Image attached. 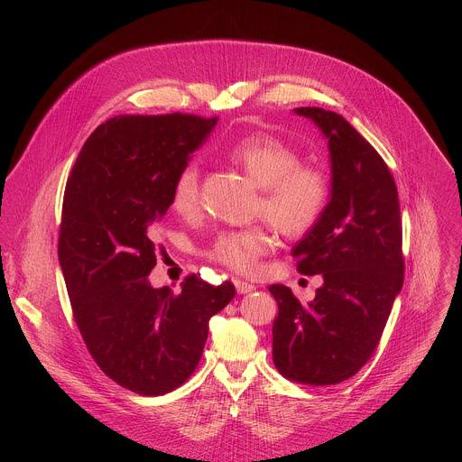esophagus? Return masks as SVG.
<instances>
[{"instance_id": "1", "label": "esophagus", "mask_w": 462, "mask_h": 462, "mask_svg": "<svg viewBox=\"0 0 462 462\" xmlns=\"http://www.w3.org/2000/svg\"><path fill=\"white\" fill-rule=\"evenodd\" d=\"M233 282H235L238 293H251V291L256 290L254 284H251V282H247V281H242V279H235Z\"/></svg>"}]
</instances>
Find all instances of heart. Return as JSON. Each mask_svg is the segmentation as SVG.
Here are the masks:
<instances>
[{"mask_svg":"<svg viewBox=\"0 0 462 462\" xmlns=\"http://www.w3.org/2000/svg\"><path fill=\"white\" fill-rule=\"evenodd\" d=\"M262 190L258 213L286 238L310 233L329 204L328 172L315 163H302L297 147L272 133H251L236 140L227 151ZM171 208L183 218L200 211V172L198 163H185L171 185ZM272 236L263 226L224 231L209 249V258L227 268L249 273L270 249Z\"/></svg>","mask_w":462,"mask_h":462,"instance_id":"obj_1","label":"heart"}]
</instances>
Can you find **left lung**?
Segmentation results:
<instances>
[{"mask_svg": "<svg viewBox=\"0 0 462 462\" xmlns=\"http://www.w3.org/2000/svg\"><path fill=\"white\" fill-rule=\"evenodd\" d=\"M295 114L329 140V204L291 249L297 270L322 273L324 286L308 306L288 286L268 288L279 306L272 356L286 379L329 386L356 375L372 357L402 290L400 204L386 162L341 116L317 106Z\"/></svg>", "mask_w": 462, "mask_h": 462, "instance_id": "left-lung-1", "label": "left lung"}]
</instances>
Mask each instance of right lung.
<instances>
[{
  "instance_id": "obj_1",
  "label": "right lung",
  "mask_w": 462,
  "mask_h": 462,
  "mask_svg": "<svg viewBox=\"0 0 462 462\" xmlns=\"http://www.w3.org/2000/svg\"><path fill=\"white\" fill-rule=\"evenodd\" d=\"M218 117L121 116L81 147L67 178L59 236L72 317L97 366L133 393L165 395L198 368L209 319L235 297L196 273L152 288L154 231L171 185Z\"/></svg>"
}]
</instances>
